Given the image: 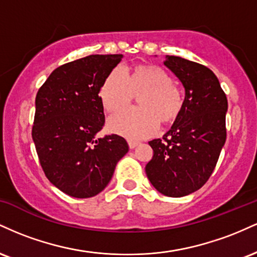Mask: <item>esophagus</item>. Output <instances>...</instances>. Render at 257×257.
Masks as SVG:
<instances>
[{"mask_svg":"<svg viewBox=\"0 0 257 257\" xmlns=\"http://www.w3.org/2000/svg\"><path fill=\"white\" fill-rule=\"evenodd\" d=\"M139 141H137V140H128V145H129V147H131V149H134V147H137L138 145H139Z\"/></svg>","mask_w":257,"mask_h":257,"instance_id":"obj_1","label":"esophagus"}]
</instances>
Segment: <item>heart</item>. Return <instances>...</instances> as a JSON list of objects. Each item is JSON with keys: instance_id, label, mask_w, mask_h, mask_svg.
Segmentation results:
<instances>
[{"instance_id": "heart-1", "label": "heart", "mask_w": 257, "mask_h": 257, "mask_svg": "<svg viewBox=\"0 0 257 257\" xmlns=\"http://www.w3.org/2000/svg\"><path fill=\"white\" fill-rule=\"evenodd\" d=\"M135 95H140V107L119 112L108 120L112 132L131 139L155 134L159 122L173 123L184 106L181 89L173 83L167 71L155 65H138L132 72L117 67L105 79L100 91L102 106L111 113L131 105Z\"/></svg>"}]
</instances>
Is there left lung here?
<instances>
[{"label": "left lung", "mask_w": 257, "mask_h": 257, "mask_svg": "<svg viewBox=\"0 0 257 257\" xmlns=\"http://www.w3.org/2000/svg\"><path fill=\"white\" fill-rule=\"evenodd\" d=\"M164 65L185 87L184 106L170 131L149 141L153 157L145 170L162 194L184 197L199 190L214 172L226 141L227 98L204 65L174 55Z\"/></svg>", "instance_id": "obj_1"}]
</instances>
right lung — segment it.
<instances>
[{"label": "right lung", "mask_w": 257, "mask_h": 257, "mask_svg": "<svg viewBox=\"0 0 257 257\" xmlns=\"http://www.w3.org/2000/svg\"><path fill=\"white\" fill-rule=\"evenodd\" d=\"M122 58L93 54L70 61L37 91L31 134L38 161L47 179L75 198L101 192L129 150L117 134L95 138L105 124L99 93Z\"/></svg>", "instance_id": "obj_1"}]
</instances>
